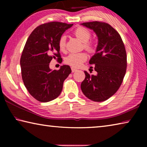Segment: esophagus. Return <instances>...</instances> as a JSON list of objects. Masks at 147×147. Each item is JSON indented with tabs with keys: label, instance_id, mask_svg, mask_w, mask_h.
<instances>
[{
	"label": "esophagus",
	"instance_id": "34e87169",
	"mask_svg": "<svg viewBox=\"0 0 147 147\" xmlns=\"http://www.w3.org/2000/svg\"><path fill=\"white\" fill-rule=\"evenodd\" d=\"M71 71H72V73H74V72H76L77 70L76 69H74L73 67H71Z\"/></svg>",
	"mask_w": 147,
	"mask_h": 147
}]
</instances>
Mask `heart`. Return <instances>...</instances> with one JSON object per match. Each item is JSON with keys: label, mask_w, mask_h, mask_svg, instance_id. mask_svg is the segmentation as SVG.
Instances as JSON below:
<instances>
[{"label": "heart", "mask_w": 147, "mask_h": 147, "mask_svg": "<svg viewBox=\"0 0 147 147\" xmlns=\"http://www.w3.org/2000/svg\"><path fill=\"white\" fill-rule=\"evenodd\" d=\"M76 38L84 42V47L89 53H93L95 51V47L91 41H89L91 38V34L88 28L83 26H79L74 32ZM58 47L59 51L65 52L66 51V38L65 36H61L58 41ZM88 59V55L86 53H71L66 57L65 62L67 65L71 66L73 68H78L86 61Z\"/></svg>", "instance_id": "obj_1"}]
</instances>
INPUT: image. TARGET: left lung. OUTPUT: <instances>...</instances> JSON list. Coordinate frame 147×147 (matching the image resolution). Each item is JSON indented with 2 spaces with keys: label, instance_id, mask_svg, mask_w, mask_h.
<instances>
[{
  "label": "left lung",
  "instance_id": "1",
  "mask_svg": "<svg viewBox=\"0 0 147 147\" xmlns=\"http://www.w3.org/2000/svg\"><path fill=\"white\" fill-rule=\"evenodd\" d=\"M81 24L93 30L98 39L96 53L89 60L97 74L91 75L84 71L81 89L91 100L105 101L117 91L123 81L127 66L125 47L117 31L109 24L93 21Z\"/></svg>",
  "mask_w": 147,
  "mask_h": 147
}]
</instances>
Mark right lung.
<instances>
[{
    "instance_id": "add662e5",
    "label": "right lung",
    "mask_w": 147,
    "mask_h": 147,
    "mask_svg": "<svg viewBox=\"0 0 147 147\" xmlns=\"http://www.w3.org/2000/svg\"><path fill=\"white\" fill-rule=\"evenodd\" d=\"M73 25L50 22L38 26L30 35L20 60L22 79L29 93L41 102L56 98L63 89L65 80L71 73L69 65L51 70L53 58L61 63L58 41L64 32Z\"/></svg>"
}]
</instances>
